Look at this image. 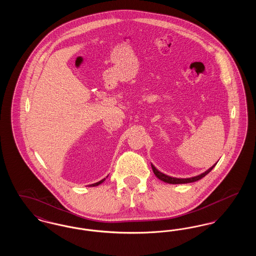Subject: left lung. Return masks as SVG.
<instances>
[{
    "label": "left lung",
    "mask_w": 256,
    "mask_h": 256,
    "mask_svg": "<svg viewBox=\"0 0 256 256\" xmlns=\"http://www.w3.org/2000/svg\"><path fill=\"white\" fill-rule=\"evenodd\" d=\"M216 164H217V163H216ZM216 164H214L211 168H209V169L206 170L204 172H202V174H198V176H196L188 178H172V176H167V174H163V172H161L160 170H158L152 164V172H154V174L156 176V178H159L160 180L164 182L170 183V184H185V183L195 182L200 180V178H204L207 174L210 172L211 170L215 167Z\"/></svg>",
    "instance_id": "left-lung-1"
}]
</instances>
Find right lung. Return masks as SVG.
Listing matches in <instances>:
<instances>
[{
	"mask_svg": "<svg viewBox=\"0 0 256 256\" xmlns=\"http://www.w3.org/2000/svg\"><path fill=\"white\" fill-rule=\"evenodd\" d=\"M108 178V176H106ZM106 180V178H104V180H100L98 182L94 183V184H91L90 186H92V187H94V186H98V185H100V184H102V183L104 182Z\"/></svg>",
	"mask_w": 256,
	"mask_h": 256,
	"instance_id": "right-lung-1",
	"label": "right lung"
}]
</instances>
